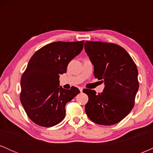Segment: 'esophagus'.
Here are the masks:
<instances>
[{"mask_svg": "<svg viewBox=\"0 0 153 153\" xmlns=\"http://www.w3.org/2000/svg\"><path fill=\"white\" fill-rule=\"evenodd\" d=\"M78 88H79V90H80V92H82V87H79Z\"/></svg>", "mask_w": 153, "mask_h": 153, "instance_id": "1", "label": "esophagus"}]
</instances>
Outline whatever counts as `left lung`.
Wrapping results in <instances>:
<instances>
[{
	"instance_id": "left-lung-1",
	"label": "left lung",
	"mask_w": 153,
	"mask_h": 153,
	"mask_svg": "<svg viewBox=\"0 0 153 153\" xmlns=\"http://www.w3.org/2000/svg\"><path fill=\"white\" fill-rule=\"evenodd\" d=\"M85 51L94 65V76L104 82L103 92L84 89L88 96L85 113L91 121L113 125L129 114L139 88L138 71L128 52L119 45L86 41Z\"/></svg>"
}]
</instances>
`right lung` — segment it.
Segmentation results:
<instances>
[{"mask_svg": "<svg viewBox=\"0 0 153 153\" xmlns=\"http://www.w3.org/2000/svg\"><path fill=\"white\" fill-rule=\"evenodd\" d=\"M84 41L55 42L33 54L21 79L20 100L26 114L37 125L53 127L65 117V105L80 93L59 86V75L83 48Z\"/></svg>", "mask_w": 153, "mask_h": 153, "instance_id": "obj_1", "label": "right lung"}]
</instances>
